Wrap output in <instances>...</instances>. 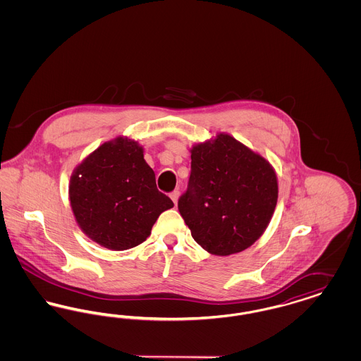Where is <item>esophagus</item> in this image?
<instances>
[{
    "instance_id": "esophagus-1",
    "label": "esophagus",
    "mask_w": 361,
    "mask_h": 361,
    "mask_svg": "<svg viewBox=\"0 0 361 361\" xmlns=\"http://www.w3.org/2000/svg\"><path fill=\"white\" fill-rule=\"evenodd\" d=\"M178 196H180V190H173L172 193H171V199L173 200V203H174V206L177 204V200H178Z\"/></svg>"
}]
</instances>
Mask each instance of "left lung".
<instances>
[{"label": "left lung", "mask_w": 361, "mask_h": 361, "mask_svg": "<svg viewBox=\"0 0 361 361\" xmlns=\"http://www.w3.org/2000/svg\"><path fill=\"white\" fill-rule=\"evenodd\" d=\"M188 188L178 211L208 253L228 256L252 246L271 222L277 177L271 164L227 134L190 150Z\"/></svg>", "instance_id": "8db88e82"}]
</instances>
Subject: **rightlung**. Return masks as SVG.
<instances>
[{"label":"right lung","instance_id":"obj_1","mask_svg":"<svg viewBox=\"0 0 361 361\" xmlns=\"http://www.w3.org/2000/svg\"><path fill=\"white\" fill-rule=\"evenodd\" d=\"M70 204L86 235L111 250L137 246L173 202L157 189L137 142L116 137L87 155L70 178Z\"/></svg>","mask_w":361,"mask_h":361}]
</instances>
